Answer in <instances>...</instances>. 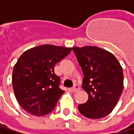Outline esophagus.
<instances>
[{"label":"esophagus","instance_id":"esophagus-1","mask_svg":"<svg viewBox=\"0 0 134 134\" xmlns=\"http://www.w3.org/2000/svg\"><path fill=\"white\" fill-rule=\"evenodd\" d=\"M80 90V86L77 85V84H75L72 87H71V91L74 92H76L77 91Z\"/></svg>","mask_w":134,"mask_h":134}]
</instances>
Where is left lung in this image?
Segmentation results:
<instances>
[{
    "instance_id": "left-lung-1",
    "label": "left lung",
    "mask_w": 134,
    "mask_h": 134,
    "mask_svg": "<svg viewBox=\"0 0 134 134\" xmlns=\"http://www.w3.org/2000/svg\"><path fill=\"white\" fill-rule=\"evenodd\" d=\"M84 75L82 87L88 100L79 105L80 113L91 119L109 115L123 91V70L115 56L96 47H73Z\"/></svg>"
}]
</instances>
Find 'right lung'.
<instances>
[{"instance_id": "1", "label": "right lung", "mask_w": 134, "mask_h": 134, "mask_svg": "<svg viewBox=\"0 0 134 134\" xmlns=\"http://www.w3.org/2000/svg\"><path fill=\"white\" fill-rule=\"evenodd\" d=\"M71 48L42 45L25 51L13 71V87L21 107L34 116L52 112L64 92L60 78L54 73L55 64Z\"/></svg>"}]
</instances>
